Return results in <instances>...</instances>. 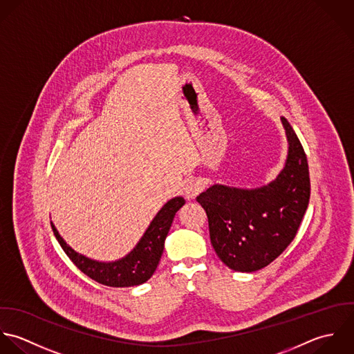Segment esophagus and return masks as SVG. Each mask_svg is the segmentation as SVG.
Listing matches in <instances>:
<instances>
[{
	"instance_id": "34e87169",
	"label": "esophagus",
	"mask_w": 354,
	"mask_h": 354,
	"mask_svg": "<svg viewBox=\"0 0 354 354\" xmlns=\"http://www.w3.org/2000/svg\"><path fill=\"white\" fill-rule=\"evenodd\" d=\"M203 190V185L198 179H187L183 185V194L187 200H193Z\"/></svg>"
}]
</instances>
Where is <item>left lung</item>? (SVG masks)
Wrapping results in <instances>:
<instances>
[{"instance_id": "1", "label": "left lung", "mask_w": 354, "mask_h": 354, "mask_svg": "<svg viewBox=\"0 0 354 354\" xmlns=\"http://www.w3.org/2000/svg\"><path fill=\"white\" fill-rule=\"evenodd\" d=\"M288 143L286 161L270 183L241 189L212 185L197 201L208 216L218 259L238 272L272 263L294 239L310 196L308 160L290 123L281 118Z\"/></svg>"}]
</instances>
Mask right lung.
Returning a JSON list of instances; mask_svg holds the SVG:
<instances>
[{"mask_svg": "<svg viewBox=\"0 0 354 354\" xmlns=\"http://www.w3.org/2000/svg\"><path fill=\"white\" fill-rule=\"evenodd\" d=\"M185 203L183 197H175L167 201L153 217L136 248L129 254L115 261H98L77 253L64 241L53 221H50V224L63 250L83 274L105 286L131 287L149 281L154 274L175 213L185 205Z\"/></svg>", "mask_w": 354, "mask_h": 354, "instance_id": "1", "label": "right lung"}]
</instances>
